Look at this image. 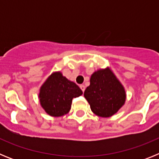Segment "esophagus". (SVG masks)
I'll list each match as a JSON object with an SVG mask.
<instances>
[{
    "mask_svg": "<svg viewBox=\"0 0 159 159\" xmlns=\"http://www.w3.org/2000/svg\"><path fill=\"white\" fill-rule=\"evenodd\" d=\"M80 88H81V90H82V91H83V92H84V91H85V86H84V85H83V84H82V85H80Z\"/></svg>",
    "mask_w": 159,
    "mask_h": 159,
    "instance_id": "1",
    "label": "esophagus"
}]
</instances>
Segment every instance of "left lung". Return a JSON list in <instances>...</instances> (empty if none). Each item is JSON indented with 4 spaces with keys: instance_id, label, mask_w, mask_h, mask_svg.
I'll use <instances>...</instances> for the list:
<instances>
[{
    "instance_id": "left-lung-1",
    "label": "left lung",
    "mask_w": 159,
    "mask_h": 159,
    "mask_svg": "<svg viewBox=\"0 0 159 159\" xmlns=\"http://www.w3.org/2000/svg\"><path fill=\"white\" fill-rule=\"evenodd\" d=\"M91 110L99 117H111L124 105L126 91L110 67L91 75L90 85L84 94Z\"/></svg>"
}]
</instances>
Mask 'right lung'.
I'll list each match as a JSON object with an SVG mask.
<instances>
[{
  "label": "right lung",
  "instance_id": "obj_1",
  "mask_svg": "<svg viewBox=\"0 0 159 159\" xmlns=\"http://www.w3.org/2000/svg\"><path fill=\"white\" fill-rule=\"evenodd\" d=\"M83 94L78 85L68 80L60 71L53 72L40 88L39 99L42 108L53 117L69 112L73 98Z\"/></svg>",
  "mask_w": 159,
  "mask_h": 159
}]
</instances>
